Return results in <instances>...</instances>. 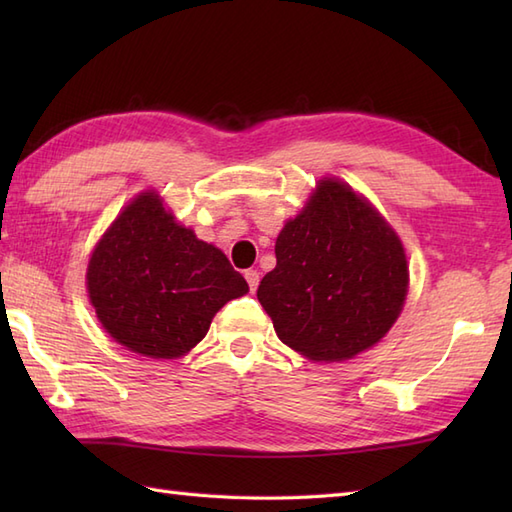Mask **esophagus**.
<instances>
[{
    "instance_id": "esophagus-1",
    "label": "esophagus",
    "mask_w": 512,
    "mask_h": 512,
    "mask_svg": "<svg viewBox=\"0 0 512 512\" xmlns=\"http://www.w3.org/2000/svg\"><path fill=\"white\" fill-rule=\"evenodd\" d=\"M244 277H246V281H248V288H250V292H255V290H257V286H259V273H257V270H253V268L246 270Z\"/></svg>"
}]
</instances>
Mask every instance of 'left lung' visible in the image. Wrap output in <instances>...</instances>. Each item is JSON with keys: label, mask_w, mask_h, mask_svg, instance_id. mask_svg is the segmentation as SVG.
<instances>
[{"label": "left lung", "mask_w": 512, "mask_h": 512, "mask_svg": "<svg viewBox=\"0 0 512 512\" xmlns=\"http://www.w3.org/2000/svg\"><path fill=\"white\" fill-rule=\"evenodd\" d=\"M275 255L257 299L279 339L310 361H347L396 323L409 286L405 248L345 182L317 184L303 211L281 228Z\"/></svg>", "instance_id": "obj_1"}]
</instances>
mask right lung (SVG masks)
I'll use <instances>...</instances> for the list:
<instances>
[{"label":"right lung","mask_w":512,"mask_h":512,"mask_svg":"<svg viewBox=\"0 0 512 512\" xmlns=\"http://www.w3.org/2000/svg\"><path fill=\"white\" fill-rule=\"evenodd\" d=\"M85 279L107 334L149 358L184 356L215 312L248 292L222 250L180 226L156 191L140 193L107 228Z\"/></svg>","instance_id":"obj_1"}]
</instances>
